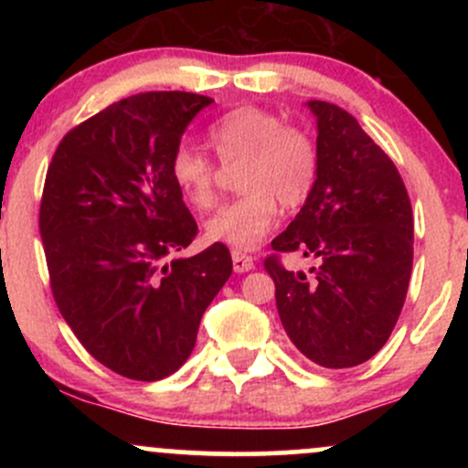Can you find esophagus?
Segmentation results:
<instances>
[{
  "label": "esophagus",
  "mask_w": 468,
  "mask_h": 468,
  "mask_svg": "<svg viewBox=\"0 0 468 468\" xmlns=\"http://www.w3.org/2000/svg\"><path fill=\"white\" fill-rule=\"evenodd\" d=\"M230 257H233V271L235 272H249L255 268V261H252V257L246 255V252L233 250L230 252Z\"/></svg>",
  "instance_id": "34e87169"
}]
</instances>
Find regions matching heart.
I'll use <instances>...</instances> for the list:
<instances>
[{
	"mask_svg": "<svg viewBox=\"0 0 468 468\" xmlns=\"http://www.w3.org/2000/svg\"><path fill=\"white\" fill-rule=\"evenodd\" d=\"M208 143L222 163L241 160L239 191L244 196L222 204L204 224L213 244L250 250L275 229L279 211L305 202L316 180V147L308 133L286 127L264 107H235L208 130ZM169 176L176 189L197 211L216 200V166L200 149L182 143L171 154Z\"/></svg>",
	"mask_w": 468,
	"mask_h": 468,
	"instance_id": "b5f03b06",
	"label": "heart"
}]
</instances>
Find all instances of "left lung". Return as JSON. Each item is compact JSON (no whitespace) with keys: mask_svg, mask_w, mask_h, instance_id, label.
<instances>
[{"mask_svg":"<svg viewBox=\"0 0 468 468\" xmlns=\"http://www.w3.org/2000/svg\"><path fill=\"white\" fill-rule=\"evenodd\" d=\"M305 105L316 118V180L272 250L316 266L292 272L277 255L264 266L290 341L321 367L343 369L372 358L399 321L413 264L411 204L356 118L325 101Z\"/></svg>","mask_w":468,"mask_h":468,"instance_id":"8db88e82","label":"left lung"}]
</instances>
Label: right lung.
Segmentation results:
<instances>
[{
  "label": "right lung",
  "mask_w": 468,
  "mask_h": 468,
  "mask_svg": "<svg viewBox=\"0 0 468 468\" xmlns=\"http://www.w3.org/2000/svg\"><path fill=\"white\" fill-rule=\"evenodd\" d=\"M211 103L191 92L122 99L68 132L48 166L39 230L58 313L127 378L174 374L233 272L224 244L176 257L197 224L169 176L171 154Z\"/></svg>",
  "instance_id": "right-lung-1"
}]
</instances>
